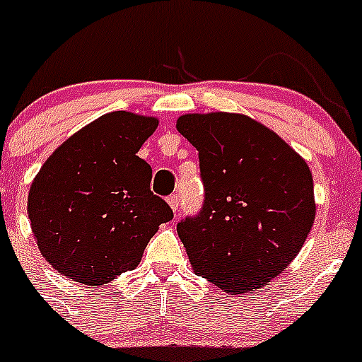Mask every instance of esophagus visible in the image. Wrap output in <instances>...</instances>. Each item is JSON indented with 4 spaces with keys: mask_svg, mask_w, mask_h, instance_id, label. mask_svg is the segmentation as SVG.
Wrapping results in <instances>:
<instances>
[{
    "mask_svg": "<svg viewBox=\"0 0 362 362\" xmlns=\"http://www.w3.org/2000/svg\"><path fill=\"white\" fill-rule=\"evenodd\" d=\"M168 204H170V209L174 210V212H177L179 204H181V199H179L177 194H174V196L168 197Z\"/></svg>",
    "mask_w": 362,
    "mask_h": 362,
    "instance_id": "esophagus-1",
    "label": "esophagus"
}]
</instances>
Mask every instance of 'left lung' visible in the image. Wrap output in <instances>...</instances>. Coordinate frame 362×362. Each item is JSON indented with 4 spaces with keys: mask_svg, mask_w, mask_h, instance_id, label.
I'll return each mask as SVG.
<instances>
[{
    "mask_svg": "<svg viewBox=\"0 0 362 362\" xmlns=\"http://www.w3.org/2000/svg\"><path fill=\"white\" fill-rule=\"evenodd\" d=\"M177 130L199 152L203 209L177 223L192 268L228 293L257 290L305 245L315 219L308 165L243 114H185Z\"/></svg>",
    "mask_w": 362,
    "mask_h": 362,
    "instance_id": "8db88e82",
    "label": "left lung"
}]
</instances>
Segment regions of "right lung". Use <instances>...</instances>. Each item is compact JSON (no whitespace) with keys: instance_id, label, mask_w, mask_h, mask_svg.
I'll list each match as a JSON object with an SVG mask.
<instances>
[{"instance_id":"1","label":"right lung","mask_w":362,"mask_h":362,"mask_svg":"<svg viewBox=\"0 0 362 362\" xmlns=\"http://www.w3.org/2000/svg\"><path fill=\"white\" fill-rule=\"evenodd\" d=\"M156 117L110 112L56 148L28 192L32 233L54 270L99 286L139 264L172 209L150 190L152 168L137 156Z\"/></svg>"}]
</instances>
